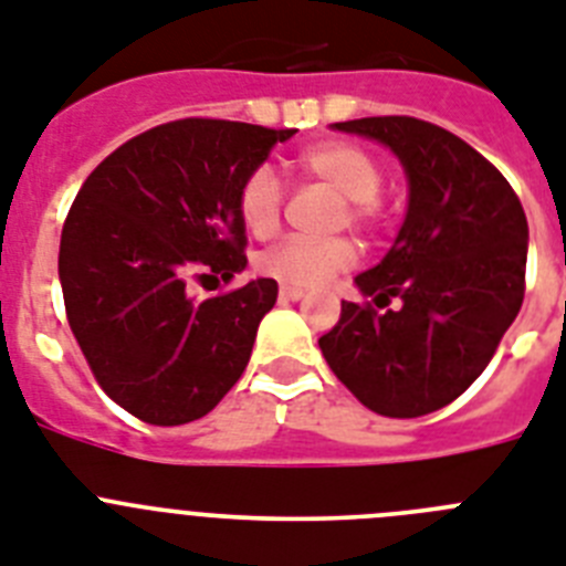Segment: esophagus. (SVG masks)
Instances as JSON below:
<instances>
[{
    "mask_svg": "<svg viewBox=\"0 0 566 566\" xmlns=\"http://www.w3.org/2000/svg\"><path fill=\"white\" fill-rule=\"evenodd\" d=\"M279 296H282L284 302H298V298L305 296V291H302V287H291V284H282V287H279Z\"/></svg>",
    "mask_w": 566,
    "mask_h": 566,
    "instance_id": "34e87169",
    "label": "esophagus"
}]
</instances>
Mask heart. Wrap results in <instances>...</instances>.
I'll return each instance as SVG.
<instances>
[{"label":"heart","mask_w":566,"mask_h":566,"mask_svg":"<svg viewBox=\"0 0 566 566\" xmlns=\"http://www.w3.org/2000/svg\"><path fill=\"white\" fill-rule=\"evenodd\" d=\"M293 169L302 178L319 180L342 198L336 210V227H356L374 232L386 221L382 198V164L374 151L350 140H316L293 155ZM235 210L247 230L264 239L282 221L284 189L268 166L247 172L235 192ZM356 264V244L345 235L325 241L284 239L259 255L255 268L261 275L291 287H313L331 275L345 273Z\"/></svg>","instance_id":"1"}]
</instances>
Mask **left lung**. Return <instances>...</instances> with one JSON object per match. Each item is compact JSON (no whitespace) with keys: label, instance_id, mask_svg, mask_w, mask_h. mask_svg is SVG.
Returning a JSON list of instances; mask_svg holds the SVG:
<instances>
[{"label":"left lung","instance_id":"left-lung-1","mask_svg":"<svg viewBox=\"0 0 566 566\" xmlns=\"http://www.w3.org/2000/svg\"><path fill=\"white\" fill-rule=\"evenodd\" d=\"M391 146L408 172V216L388 255L342 302L322 356L382 417H422L481 377L526 291V216L510 180L467 140L406 114L336 123Z\"/></svg>","mask_w":566,"mask_h":566}]
</instances>
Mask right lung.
I'll list each match as a JSON object with an SVG mask.
<instances>
[{"label":"right lung","instance_id":"1","mask_svg":"<svg viewBox=\"0 0 566 566\" xmlns=\"http://www.w3.org/2000/svg\"><path fill=\"white\" fill-rule=\"evenodd\" d=\"M296 129L184 117L132 137L97 164L71 203L60 282L71 334L99 388L137 420L184 426L210 415L253 354L279 284L195 298L247 264L235 192Z\"/></svg>","mask_w":566,"mask_h":566}]
</instances>
